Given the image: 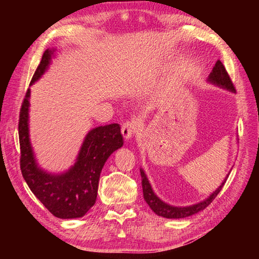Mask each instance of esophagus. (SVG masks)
Wrapping results in <instances>:
<instances>
[{
	"label": "esophagus",
	"mask_w": 259,
	"mask_h": 259,
	"mask_svg": "<svg viewBox=\"0 0 259 259\" xmlns=\"http://www.w3.org/2000/svg\"><path fill=\"white\" fill-rule=\"evenodd\" d=\"M136 129H137V122L135 120L125 121V122L122 124V126H121V134H122V136L125 139H129L136 133Z\"/></svg>",
	"instance_id": "esophagus-1"
}]
</instances>
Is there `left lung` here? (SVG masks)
Returning a JSON list of instances; mask_svg holds the SVG:
<instances>
[{
	"label": "left lung",
	"mask_w": 259,
	"mask_h": 259,
	"mask_svg": "<svg viewBox=\"0 0 259 259\" xmlns=\"http://www.w3.org/2000/svg\"><path fill=\"white\" fill-rule=\"evenodd\" d=\"M208 80L219 87L226 88V89H228L230 91H233V92L236 91L233 81H232V79H230V76L227 73L226 69H225V65L222 63L221 60H218L216 64H214L212 71L210 72V74H209ZM140 175H141L142 190H144V198H145L146 202L152 209V211L156 212L158 216H161L164 218H174V219L188 217V216H191V214H195L197 212L203 210V209H205L208 205H210L211 201L217 197V195L221 192L222 188L227 180V178L225 179L223 181V184L218 187V189L203 201L198 202V203H196V205L188 206V207H175V206L168 205V203H166V202H163L156 196V194L153 192V190L151 188L149 181H148V178H147L145 171L142 169H140Z\"/></svg>",
	"instance_id": "1"
}]
</instances>
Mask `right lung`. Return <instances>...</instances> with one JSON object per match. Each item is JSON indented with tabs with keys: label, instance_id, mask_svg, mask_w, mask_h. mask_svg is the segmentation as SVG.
<instances>
[{
	"label": "right lung",
	"instance_id": "add662e5",
	"mask_svg": "<svg viewBox=\"0 0 259 259\" xmlns=\"http://www.w3.org/2000/svg\"><path fill=\"white\" fill-rule=\"evenodd\" d=\"M53 51L47 50L32 76L31 83L41 78L50 64ZM29 97L27 89L19 118L20 168L33 194L53 216L62 219L83 217L95 205L99 178L104 162L113 151L122 147L118 123L92 129L87 135L74 166L62 175H51L37 167L29 139Z\"/></svg>",
	"mask_w": 259,
	"mask_h": 259
}]
</instances>
